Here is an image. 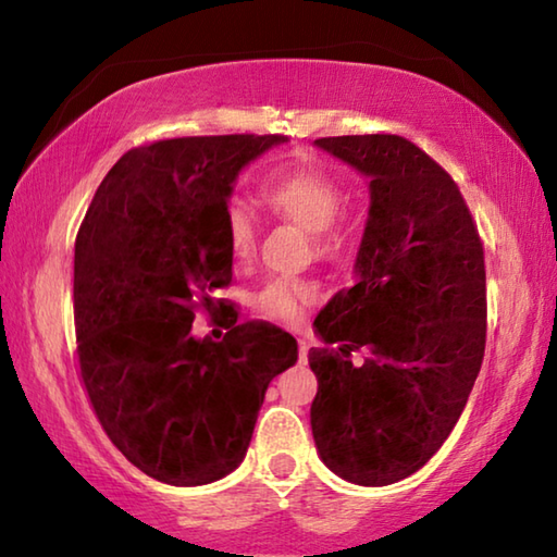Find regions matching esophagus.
I'll list each match as a JSON object with an SVG mask.
<instances>
[{
    "label": "esophagus",
    "mask_w": 557,
    "mask_h": 557,
    "mask_svg": "<svg viewBox=\"0 0 557 557\" xmlns=\"http://www.w3.org/2000/svg\"><path fill=\"white\" fill-rule=\"evenodd\" d=\"M297 348H299V358H301V361H305V358H307V348H309V344L305 342V338H299V342H297Z\"/></svg>",
    "instance_id": "1"
}]
</instances>
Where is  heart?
I'll use <instances>...</instances> for the list:
<instances>
[{"label": "heart", "instance_id": "b5f03b06", "mask_svg": "<svg viewBox=\"0 0 557 557\" xmlns=\"http://www.w3.org/2000/svg\"><path fill=\"white\" fill-rule=\"evenodd\" d=\"M272 215L307 231L309 252L319 262H338L361 240L363 221L342 203V184L319 166H289L272 174L260 188ZM223 233L235 260H250L256 252V219L248 206L228 201L223 211ZM319 299V287L307 280H270L252 305L260 314L282 324H299Z\"/></svg>", "mask_w": 557, "mask_h": 557}]
</instances>
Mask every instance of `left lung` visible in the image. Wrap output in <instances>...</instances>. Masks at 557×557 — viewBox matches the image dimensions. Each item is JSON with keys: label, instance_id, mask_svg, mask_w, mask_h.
Wrapping results in <instances>:
<instances>
[{"label": "left lung", "instance_id": "1", "mask_svg": "<svg viewBox=\"0 0 557 557\" xmlns=\"http://www.w3.org/2000/svg\"><path fill=\"white\" fill-rule=\"evenodd\" d=\"M314 143L371 178V209L354 285L314 319L324 346L309 348L312 435L346 482L385 486L435 455L474 388L486 348L484 243L455 178L410 139Z\"/></svg>", "mask_w": 557, "mask_h": 557}]
</instances>
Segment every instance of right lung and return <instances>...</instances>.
<instances>
[{"instance_id":"1","label":"right lung","mask_w":557,"mask_h":557,"mask_svg":"<svg viewBox=\"0 0 557 557\" xmlns=\"http://www.w3.org/2000/svg\"><path fill=\"white\" fill-rule=\"evenodd\" d=\"M285 135L157 139L102 178L73 256L75 356L112 445L157 482L199 486L233 471L292 334L238 324L223 233L233 178ZM196 311L224 312L223 343H196Z\"/></svg>"}]
</instances>
